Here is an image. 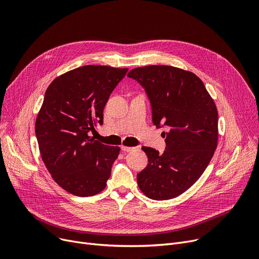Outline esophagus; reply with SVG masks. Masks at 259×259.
<instances>
[{
	"instance_id": "34e87169",
	"label": "esophagus",
	"mask_w": 259,
	"mask_h": 259,
	"mask_svg": "<svg viewBox=\"0 0 259 259\" xmlns=\"http://www.w3.org/2000/svg\"><path fill=\"white\" fill-rule=\"evenodd\" d=\"M134 148H132V147H126V146H120V150L122 151V152H130V151H132Z\"/></svg>"
}]
</instances>
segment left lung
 <instances>
[{
    "instance_id": "left-lung-1",
    "label": "left lung",
    "mask_w": 259,
    "mask_h": 259,
    "mask_svg": "<svg viewBox=\"0 0 259 259\" xmlns=\"http://www.w3.org/2000/svg\"><path fill=\"white\" fill-rule=\"evenodd\" d=\"M145 89L157 128L167 126L162 153L143 147L147 167L138 173L142 192L154 200L184 193L206 170L219 137L216 106L201 79L180 68L151 65L129 73Z\"/></svg>"
}]
</instances>
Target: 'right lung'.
I'll list each match as a JSON object with an SVG mask.
<instances>
[{
    "label": "right lung",
    "mask_w": 259,
    "mask_h": 259,
    "mask_svg": "<svg viewBox=\"0 0 259 259\" xmlns=\"http://www.w3.org/2000/svg\"><path fill=\"white\" fill-rule=\"evenodd\" d=\"M127 68L87 65L54 79L45 92L35 121L42 159L53 180L76 196H92L105 189L118 147L90 138L103 124L105 105Z\"/></svg>",
    "instance_id": "add662e5"
}]
</instances>
